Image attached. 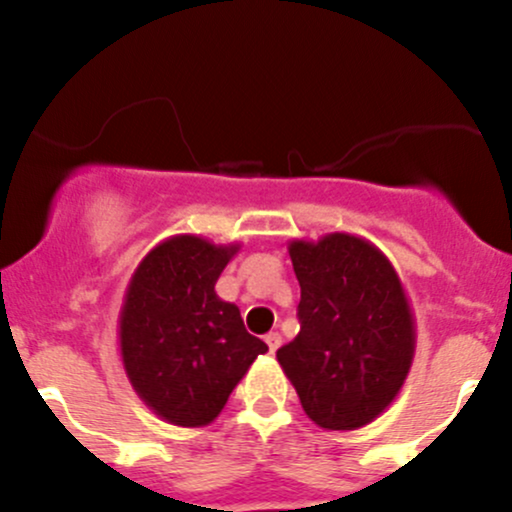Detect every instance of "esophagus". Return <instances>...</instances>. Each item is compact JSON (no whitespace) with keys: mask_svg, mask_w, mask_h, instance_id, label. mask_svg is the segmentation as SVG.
Wrapping results in <instances>:
<instances>
[{"mask_svg":"<svg viewBox=\"0 0 512 512\" xmlns=\"http://www.w3.org/2000/svg\"><path fill=\"white\" fill-rule=\"evenodd\" d=\"M266 345H268V352H271V355H273V352H276L278 347H281V335H278V333H268L266 335Z\"/></svg>","mask_w":512,"mask_h":512,"instance_id":"34e87169","label":"esophagus"}]
</instances>
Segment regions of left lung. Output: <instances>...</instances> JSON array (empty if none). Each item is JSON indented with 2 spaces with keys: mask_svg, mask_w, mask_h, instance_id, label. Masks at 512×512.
<instances>
[{
  "mask_svg": "<svg viewBox=\"0 0 512 512\" xmlns=\"http://www.w3.org/2000/svg\"><path fill=\"white\" fill-rule=\"evenodd\" d=\"M300 283V333L276 352L303 412L352 431L397 399L412 370L416 325L392 261L345 231L288 244Z\"/></svg>",
  "mask_w": 512,
  "mask_h": 512,
  "instance_id": "8db88e82",
  "label": "left lung"
}]
</instances>
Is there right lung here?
<instances>
[{
  "mask_svg": "<svg viewBox=\"0 0 512 512\" xmlns=\"http://www.w3.org/2000/svg\"><path fill=\"white\" fill-rule=\"evenodd\" d=\"M239 244L177 234L135 268L118 318L120 357L138 397L175 426L212 424L268 345L217 286Z\"/></svg>",
  "mask_w": 512,
  "mask_h": 512,
  "instance_id": "obj_1",
  "label": "right lung"
}]
</instances>
